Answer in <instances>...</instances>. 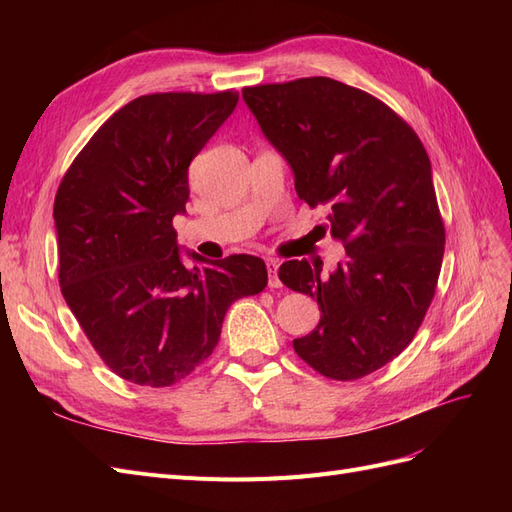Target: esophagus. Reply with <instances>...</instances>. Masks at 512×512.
<instances>
[{
    "instance_id": "1",
    "label": "esophagus",
    "mask_w": 512,
    "mask_h": 512,
    "mask_svg": "<svg viewBox=\"0 0 512 512\" xmlns=\"http://www.w3.org/2000/svg\"><path fill=\"white\" fill-rule=\"evenodd\" d=\"M277 269H280V262H277L275 258H267V271H269V286L271 288H280L282 286L280 277H277Z\"/></svg>"
}]
</instances>
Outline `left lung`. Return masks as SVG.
Segmentation results:
<instances>
[{"label": "left lung", "mask_w": 512, "mask_h": 512, "mask_svg": "<svg viewBox=\"0 0 512 512\" xmlns=\"http://www.w3.org/2000/svg\"><path fill=\"white\" fill-rule=\"evenodd\" d=\"M243 100L346 247L329 275L322 260L277 273L322 312L294 352L331 380H359L412 342L436 294L446 235L427 151L393 108L327 76L245 87Z\"/></svg>", "instance_id": "left-lung-1"}]
</instances>
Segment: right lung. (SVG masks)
I'll use <instances>...</instances> for the list:
<instances>
[{"mask_svg": "<svg viewBox=\"0 0 512 512\" xmlns=\"http://www.w3.org/2000/svg\"><path fill=\"white\" fill-rule=\"evenodd\" d=\"M239 94L168 91L106 119L59 183V286L108 369L170 386L209 359L228 307L267 286L265 260L232 254L198 267L179 256L173 218L190 198L188 168L235 111Z\"/></svg>", "mask_w": 512, "mask_h": 512, "instance_id": "right-lung-1", "label": "right lung"}]
</instances>
